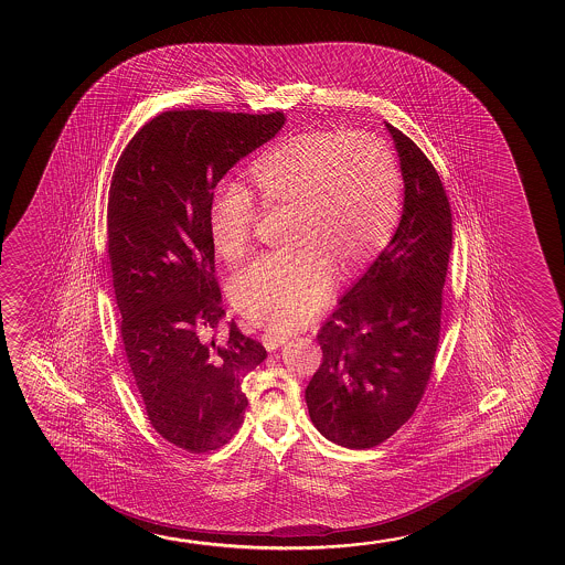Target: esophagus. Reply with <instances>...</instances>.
Masks as SVG:
<instances>
[{"mask_svg": "<svg viewBox=\"0 0 565 565\" xmlns=\"http://www.w3.org/2000/svg\"><path fill=\"white\" fill-rule=\"evenodd\" d=\"M286 341L287 335H281V333L266 332L263 335L264 348L268 349V351L278 349L279 345H284Z\"/></svg>", "mask_w": 565, "mask_h": 565, "instance_id": "obj_1", "label": "esophagus"}]
</instances>
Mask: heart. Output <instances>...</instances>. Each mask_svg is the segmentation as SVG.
<instances>
[{
  "label": "heart",
  "mask_w": 565,
  "mask_h": 565,
  "mask_svg": "<svg viewBox=\"0 0 565 565\" xmlns=\"http://www.w3.org/2000/svg\"><path fill=\"white\" fill-rule=\"evenodd\" d=\"M258 204L294 214L289 256H264L232 284L241 315L294 330L324 307L335 268L363 270L392 237L402 212V173L382 140L326 129L274 142L248 170V185H224L209 206L212 247L225 263L250 248Z\"/></svg>",
  "instance_id": "obj_1"
}]
</instances>
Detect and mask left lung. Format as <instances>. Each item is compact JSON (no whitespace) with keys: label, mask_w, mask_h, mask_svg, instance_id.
<instances>
[{"label":"left lung","mask_w":565,"mask_h":565,"mask_svg":"<svg viewBox=\"0 0 565 565\" xmlns=\"http://www.w3.org/2000/svg\"><path fill=\"white\" fill-rule=\"evenodd\" d=\"M386 124L403 178L402 220L318 333L322 364L305 390L310 420L349 449L379 446L417 409L440 341L451 210L420 148Z\"/></svg>","instance_id":"left-lung-1"}]
</instances>
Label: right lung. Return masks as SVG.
Listing matches in <instances>:
<instances>
[{"mask_svg": "<svg viewBox=\"0 0 565 565\" xmlns=\"http://www.w3.org/2000/svg\"><path fill=\"white\" fill-rule=\"evenodd\" d=\"M284 125L281 111H166L132 137L111 178L108 255L127 361L150 425L191 454L232 440L248 405L243 379L266 359L233 320L224 345L212 335L225 317L212 191Z\"/></svg>", "mask_w": 565, "mask_h": 565, "instance_id": "add662e5", "label": "right lung"}]
</instances>
